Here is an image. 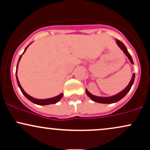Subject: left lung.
<instances>
[{
    "instance_id": "left-lung-1",
    "label": "left lung",
    "mask_w": 150,
    "mask_h": 150,
    "mask_svg": "<svg viewBox=\"0 0 150 150\" xmlns=\"http://www.w3.org/2000/svg\"><path fill=\"white\" fill-rule=\"evenodd\" d=\"M116 41L117 44H118V46H119V48H120V49L123 51V53L126 55L127 57H128V59L130 60V63H131L132 64H133L132 58L131 57V56L130 55V53H128V50H127L125 46L123 44V43L120 42V41L118 40V39H116ZM134 80H135V74L133 73V75H132V76L131 80H130V83L128 84V85L127 86V87H125L123 91H121L120 92L118 93V94H116V95L111 96V97H97V96H94L91 94L90 92H89L87 89H86V94H87V95L88 96V97L90 98L92 101H95V102L101 103V104H113V103H116L117 101L120 100L121 99H123V98L127 94H128V92L130 91V88H131L132 84H133Z\"/></svg>"
}]
</instances>
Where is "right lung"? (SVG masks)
Instances as JSON below:
<instances>
[{"instance_id": "obj_1", "label": "right lung", "mask_w": 150, "mask_h": 150, "mask_svg": "<svg viewBox=\"0 0 150 150\" xmlns=\"http://www.w3.org/2000/svg\"><path fill=\"white\" fill-rule=\"evenodd\" d=\"M32 44V43H30V44H29L28 46H27V47L25 48V51H24L23 53L25 52V51L27 50V47H28L30 45V44ZM22 53V54H23ZM22 54L21 55V56H20V58H19V61H18V65H17V70H16V79H17V82H18V85L19 86V87H20V90H21V92L22 94H24V95L25 96V97L27 98V99H28L29 100H30V101H32V102H33L34 104H37V105H49V104H56V103H57L58 101H59L60 100H61V99L62 97H63V94H60L59 95L56 96V97H52V98H49V99H35V98L31 97V96L29 95V94H27V93H26L25 91H24V89H22V87H21V85H20V82H19L18 80V75H17V72H18V63L19 62H20V58H21Z\"/></svg>"}]
</instances>
